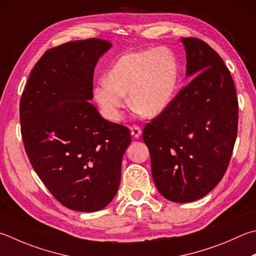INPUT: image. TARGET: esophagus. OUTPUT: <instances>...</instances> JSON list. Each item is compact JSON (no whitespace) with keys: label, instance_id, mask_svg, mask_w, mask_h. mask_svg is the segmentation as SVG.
Wrapping results in <instances>:
<instances>
[{"label":"esophagus","instance_id":"esophagus-1","mask_svg":"<svg viewBox=\"0 0 256 256\" xmlns=\"http://www.w3.org/2000/svg\"><path fill=\"white\" fill-rule=\"evenodd\" d=\"M130 130H131V134L132 136L136 138H138L141 136L142 133V130L138 126V125H133V126L130 128Z\"/></svg>","mask_w":256,"mask_h":256}]
</instances>
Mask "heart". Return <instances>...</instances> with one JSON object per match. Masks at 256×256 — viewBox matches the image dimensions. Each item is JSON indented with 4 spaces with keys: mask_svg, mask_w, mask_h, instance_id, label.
I'll use <instances>...</instances> for the list:
<instances>
[{
    "mask_svg": "<svg viewBox=\"0 0 256 256\" xmlns=\"http://www.w3.org/2000/svg\"><path fill=\"white\" fill-rule=\"evenodd\" d=\"M178 80V60L170 49L131 51L118 59L108 77L96 82L92 97L102 115L110 122L122 118L126 94L136 113L154 118L171 103Z\"/></svg>",
    "mask_w": 256,
    "mask_h": 256,
    "instance_id": "b5f03b06",
    "label": "heart"
}]
</instances>
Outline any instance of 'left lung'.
<instances>
[{"instance_id":"1","label":"left lung","mask_w":256,"mask_h":256,"mask_svg":"<svg viewBox=\"0 0 256 256\" xmlns=\"http://www.w3.org/2000/svg\"><path fill=\"white\" fill-rule=\"evenodd\" d=\"M181 42L192 80L146 125L142 138L159 192L170 202H190L206 196L226 172L238 136V102L220 54L200 39Z\"/></svg>"}]
</instances>
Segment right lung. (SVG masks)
I'll list each match as a JSON object with an SVG mask.
<instances>
[{
  "label": "right lung",
  "mask_w": 256,
  "mask_h": 256,
  "mask_svg": "<svg viewBox=\"0 0 256 256\" xmlns=\"http://www.w3.org/2000/svg\"><path fill=\"white\" fill-rule=\"evenodd\" d=\"M110 47V41L92 38L47 50L20 100L31 166L52 196L77 212H97L112 202L131 143L128 128L103 118L88 102L96 64Z\"/></svg>",
  "instance_id": "add662e5"
}]
</instances>
